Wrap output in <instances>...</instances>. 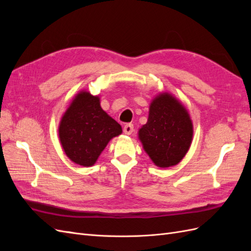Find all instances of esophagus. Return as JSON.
Returning a JSON list of instances; mask_svg holds the SVG:
<instances>
[{"mask_svg": "<svg viewBox=\"0 0 251 251\" xmlns=\"http://www.w3.org/2000/svg\"><path fill=\"white\" fill-rule=\"evenodd\" d=\"M134 131V126L132 124H126L125 126H124V133L126 135H131Z\"/></svg>", "mask_w": 251, "mask_h": 251, "instance_id": "esophagus-1", "label": "esophagus"}]
</instances>
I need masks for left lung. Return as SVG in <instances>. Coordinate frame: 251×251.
I'll return each mask as SVG.
<instances>
[{
    "mask_svg": "<svg viewBox=\"0 0 251 251\" xmlns=\"http://www.w3.org/2000/svg\"><path fill=\"white\" fill-rule=\"evenodd\" d=\"M194 126L182 102L169 92L159 93L151 100L149 118L138 131L144 151L158 168L178 164L193 141Z\"/></svg>",
    "mask_w": 251,
    "mask_h": 251,
    "instance_id": "left-lung-1",
    "label": "left lung"
}]
</instances>
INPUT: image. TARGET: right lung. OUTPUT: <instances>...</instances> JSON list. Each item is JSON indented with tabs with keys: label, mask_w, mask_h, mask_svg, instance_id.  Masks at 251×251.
<instances>
[{
	"label": "right lung",
	"mask_w": 251,
	"mask_h": 251,
	"mask_svg": "<svg viewBox=\"0 0 251 251\" xmlns=\"http://www.w3.org/2000/svg\"><path fill=\"white\" fill-rule=\"evenodd\" d=\"M121 133V126L100 107V96L86 90L74 96L58 126L66 156L85 168L94 165L110 140Z\"/></svg>",
	"instance_id": "right-lung-1"
}]
</instances>
